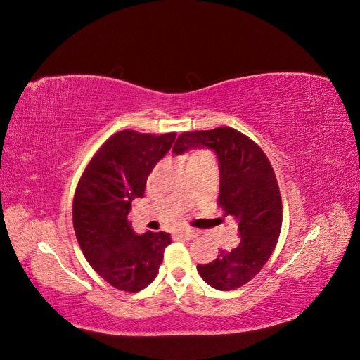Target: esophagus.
Segmentation results:
<instances>
[{"label": "esophagus", "mask_w": 360, "mask_h": 360, "mask_svg": "<svg viewBox=\"0 0 360 360\" xmlns=\"http://www.w3.org/2000/svg\"><path fill=\"white\" fill-rule=\"evenodd\" d=\"M174 237L181 238V240H191V238H193V237H195V233H193V231H191V230H186V231H179V233L174 234Z\"/></svg>", "instance_id": "34e87169"}]
</instances>
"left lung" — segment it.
Returning a JSON list of instances; mask_svg holds the SVG:
<instances>
[{
  "label": "left lung",
  "instance_id": "left-lung-1",
  "mask_svg": "<svg viewBox=\"0 0 360 360\" xmlns=\"http://www.w3.org/2000/svg\"><path fill=\"white\" fill-rule=\"evenodd\" d=\"M200 146L214 150L219 159L217 205L238 222L240 243L231 250L219 249L216 259L197 270L213 288L230 291L259 274L274 252L282 226L281 192L270 160L245 134L226 126L183 132L172 151L181 155Z\"/></svg>",
  "mask_w": 360,
  "mask_h": 360
}]
</instances>
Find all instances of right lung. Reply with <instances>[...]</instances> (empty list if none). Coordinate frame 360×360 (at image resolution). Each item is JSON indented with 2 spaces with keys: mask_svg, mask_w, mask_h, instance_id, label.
I'll return each instance as SVG.
<instances>
[{
  "mask_svg": "<svg viewBox=\"0 0 360 360\" xmlns=\"http://www.w3.org/2000/svg\"><path fill=\"white\" fill-rule=\"evenodd\" d=\"M176 132L155 135L124 129L108 138L85 167L73 198V228L84 257L114 288L136 292L159 274L168 233L135 234L127 214L143 198L147 177Z\"/></svg>",
  "mask_w": 360,
  "mask_h": 360,
  "instance_id": "add662e5",
  "label": "right lung"
}]
</instances>
